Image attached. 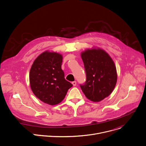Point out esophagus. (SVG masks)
<instances>
[{
    "label": "esophagus",
    "instance_id": "obj_1",
    "mask_svg": "<svg viewBox=\"0 0 146 146\" xmlns=\"http://www.w3.org/2000/svg\"><path fill=\"white\" fill-rule=\"evenodd\" d=\"M72 84H73V86H76V84H77V82H76V81H73V82H72Z\"/></svg>",
    "mask_w": 146,
    "mask_h": 146
}]
</instances>
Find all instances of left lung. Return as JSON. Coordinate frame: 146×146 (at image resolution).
Instances as JSON below:
<instances>
[{
  "instance_id": "8db88e82",
  "label": "left lung",
  "mask_w": 146,
  "mask_h": 146,
  "mask_svg": "<svg viewBox=\"0 0 146 146\" xmlns=\"http://www.w3.org/2000/svg\"><path fill=\"white\" fill-rule=\"evenodd\" d=\"M86 73V81L80 87L86 96L100 102L113 92L117 82L115 64L109 55L100 48L87 49L81 54Z\"/></svg>"
}]
</instances>
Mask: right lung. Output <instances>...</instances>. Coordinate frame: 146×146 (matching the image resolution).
Segmentation results:
<instances>
[{"label":"right lung","instance_id":"right-lung-1","mask_svg":"<svg viewBox=\"0 0 146 146\" xmlns=\"http://www.w3.org/2000/svg\"><path fill=\"white\" fill-rule=\"evenodd\" d=\"M62 55L45 51L33 62L29 72L31 90L41 101L55 105L65 98L73 85L65 78L61 69Z\"/></svg>","mask_w":146,"mask_h":146}]
</instances>
